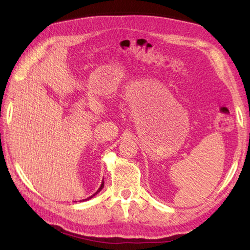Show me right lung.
Wrapping results in <instances>:
<instances>
[{
    "label": "right lung",
    "instance_id": "right-lung-1",
    "mask_svg": "<svg viewBox=\"0 0 250 250\" xmlns=\"http://www.w3.org/2000/svg\"><path fill=\"white\" fill-rule=\"evenodd\" d=\"M103 188H104V180H102V184H101V186H100V188H99V189L97 190V192H95L94 194H92L91 196H89V198H87V199H83V200H82L81 202H83V201H88V200H90V199H91V198H93V196H94V195H97V194H98V193L100 192V191H101V190H102ZM75 202H76V201H75Z\"/></svg>",
    "mask_w": 250,
    "mask_h": 250
}]
</instances>
